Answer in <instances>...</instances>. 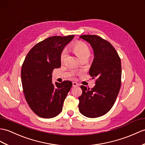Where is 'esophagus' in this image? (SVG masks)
<instances>
[{"mask_svg": "<svg viewBox=\"0 0 145 145\" xmlns=\"http://www.w3.org/2000/svg\"><path fill=\"white\" fill-rule=\"evenodd\" d=\"M78 84L76 82H73L72 83V86L73 87H76V86H78Z\"/></svg>", "mask_w": 145, "mask_h": 145, "instance_id": "1", "label": "esophagus"}]
</instances>
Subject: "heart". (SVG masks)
<instances>
[{
  "instance_id": "heart-1",
  "label": "heart",
  "mask_w": 145,
  "mask_h": 145,
  "mask_svg": "<svg viewBox=\"0 0 145 145\" xmlns=\"http://www.w3.org/2000/svg\"><path fill=\"white\" fill-rule=\"evenodd\" d=\"M72 49L74 53L78 56L79 58L82 59L85 57H89L91 54V49L89 47L85 42L82 41H76L72 46ZM67 51L66 49L62 50L60 54V61L64 62L67 57Z\"/></svg>"
}]
</instances>
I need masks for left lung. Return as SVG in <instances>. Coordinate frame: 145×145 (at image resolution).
I'll return each mask as SVG.
<instances>
[{
	"label": "left lung",
	"instance_id": "left-lung-1",
	"mask_svg": "<svg viewBox=\"0 0 145 145\" xmlns=\"http://www.w3.org/2000/svg\"><path fill=\"white\" fill-rule=\"evenodd\" d=\"M80 38L93 49L95 59L89 73L96 81L91 89L81 86L79 110L87 117L96 118L108 112L115 103L121 86L120 58L113 46L101 37L88 35Z\"/></svg>",
	"mask_w": 145,
	"mask_h": 145
}]
</instances>
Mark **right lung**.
<instances>
[{
    "instance_id": "obj_1",
    "label": "right lung",
    "mask_w": 145,
    "mask_h": 145,
    "mask_svg": "<svg viewBox=\"0 0 145 145\" xmlns=\"http://www.w3.org/2000/svg\"><path fill=\"white\" fill-rule=\"evenodd\" d=\"M73 35L51 36L36 44L23 63L21 77L25 99L37 116L53 118L61 112L72 86L70 81L52 83V73L61 65L60 54Z\"/></svg>"
}]
</instances>
